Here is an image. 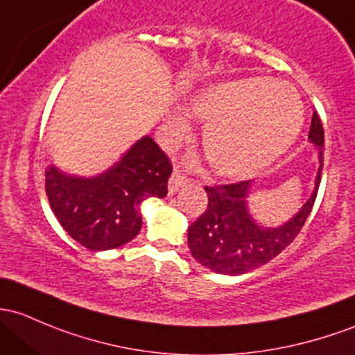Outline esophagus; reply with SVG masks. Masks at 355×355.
<instances>
[{
  "mask_svg": "<svg viewBox=\"0 0 355 355\" xmlns=\"http://www.w3.org/2000/svg\"><path fill=\"white\" fill-rule=\"evenodd\" d=\"M185 184H187V178H185L180 171L175 170L173 173H171L170 180H168V193H171V196H173V193H177Z\"/></svg>",
  "mask_w": 355,
  "mask_h": 355,
  "instance_id": "obj_1",
  "label": "esophagus"
}]
</instances>
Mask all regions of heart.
Wrapping results in <instances>:
<instances>
[{
    "label": "heart",
    "instance_id": "obj_1",
    "mask_svg": "<svg viewBox=\"0 0 355 355\" xmlns=\"http://www.w3.org/2000/svg\"><path fill=\"white\" fill-rule=\"evenodd\" d=\"M204 129V151L212 170L246 178L284 156L300 136L303 103L289 85L267 78H240L209 85L190 96ZM175 139L189 132V119L175 110L166 121Z\"/></svg>",
    "mask_w": 355,
    "mask_h": 355
}]
</instances>
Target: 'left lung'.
I'll return each mask as SVG.
<instances>
[{
  "mask_svg": "<svg viewBox=\"0 0 355 355\" xmlns=\"http://www.w3.org/2000/svg\"><path fill=\"white\" fill-rule=\"evenodd\" d=\"M309 143L318 151V171L315 189L300 211L277 226L257 221L248 207L253 182H238L219 187H206L209 204L206 212L189 226L187 241L193 259L209 270L223 275H240L270 262L301 231L311 212L322 180L323 125L313 114Z\"/></svg>",
  "mask_w": 355,
  "mask_h": 355,
  "instance_id": "left-lung-1",
  "label": "left lung"
}]
</instances>
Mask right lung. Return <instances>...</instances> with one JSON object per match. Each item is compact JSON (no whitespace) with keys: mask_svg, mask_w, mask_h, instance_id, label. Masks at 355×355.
I'll list each match as a JSON object with an SVG mask.
<instances>
[{"mask_svg":"<svg viewBox=\"0 0 355 355\" xmlns=\"http://www.w3.org/2000/svg\"><path fill=\"white\" fill-rule=\"evenodd\" d=\"M170 159L151 136H143L105 171L89 177L46 170V192L54 216L74 241L93 252L119 248L141 231V202L163 199Z\"/></svg>","mask_w":355,"mask_h":355,"instance_id":"obj_1","label":"right lung"}]
</instances>
